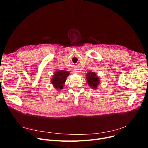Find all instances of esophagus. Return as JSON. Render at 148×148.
<instances>
[{
	"instance_id": "esophagus-1",
	"label": "esophagus",
	"mask_w": 148,
	"mask_h": 148,
	"mask_svg": "<svg viewBox=\"0 0 148 148\" xmlns=\"http://www.w3.org/2000/svg\"><path fill=\"white\" fill-rule=\"evenodd\" d=\"M79 72V71H74V73H77V74H78Z\"/></svg>"
}]
</instances>
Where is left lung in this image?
I'll use <instances>...</instances> for the list:
<instances>
[{"label": "left lung", "instance_id": "8db88e82", "mask_svg": "<svg viewBox=\"0 0 148 148\" xmlns=\"http://www.w3.org/2000/svg\"><path fill=\"white\" fill-rule=\"evenodd\" d=\"M86 79L89 86L93 89H96L101 84L100 79L95 72H89L86 74Z\"/></svg>", "mask_w": 148, "mask_h": 148}]
</instances>
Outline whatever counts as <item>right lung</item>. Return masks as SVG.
Listing matches in <instances>:
<instances>
[{"label":"right lung","mask_w":148,"mask_h":148,"mask_svg":"<svg viewBox=\"0 0 148 148\" xmlns=\"http://www.w3.org/2000/svg\"><path fill=\"white\" fill-rule=\"evenodd\" d=\"M69 74L68 71H66L65 70H58L54 72L51 79V83L53 87L59 90L63 89L66 79Z\"/></svg>","instance_id":"right-lung-1"}]
</instances>
